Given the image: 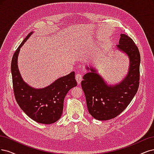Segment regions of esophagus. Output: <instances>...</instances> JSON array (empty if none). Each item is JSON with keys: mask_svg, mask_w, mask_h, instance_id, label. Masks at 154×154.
<instances>
[{"mask_svg": "<svg viewBox=\"0 0 154 154\" xmlns=\"http://www.w3.org/2000/svg\"><path fill=\"white\" fill-rule=\"evenodd\" d=\"M82 74H81V73H77V74H76L75 79H76L77 82L78 84H80V83H81V81H82Z\"/></svg>", "mask_w": 154, "mask_h": 154, "instance_id": "esophagus-1", "label": "esophagus"}]
</instances>
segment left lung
<instances>
[{
	"mask_svg": "<svg viewBox=\"0 0 154 154\" xmlns=\"http://www.w3.org/2000/svg\"><path fill=\"white\" fill-rule=\"evenodd\" d=\"M117 47L130 61L128 72L122 81L109 85L95 68L87 66L91 72L85 74L81 82L88 111L98 120H111L122 112L135 96L140 84L141 58L137 47L129 36L122 34Z\"/></svg>",
	"mask_w": 154,
	"mask_h": 154,
	"instance_id": "8db88e82",
	"label": "left lung"
}]
</instances>
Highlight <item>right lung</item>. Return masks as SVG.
<instances>
[{"label": "right lung", "mask_w": 154, "mask_h": 154, "mask_svg": "<svg viewBox=\"0 0 154 154\" xmlns=\"http://www.w3.org/2000/svg\"><path fill=\"white\" fill-rule=\"evenodd\" d=\"M29 33L14 53L11 61V74L14 95L22 111L33 120L51 124L61 118L64 99L68 91L77 86L75 72L59 78L50 86L36 89L25 82L18 70V56L24 43L31 36Z\"/></svg>", "instance_id": "right-lung-1"}]
</instances>
